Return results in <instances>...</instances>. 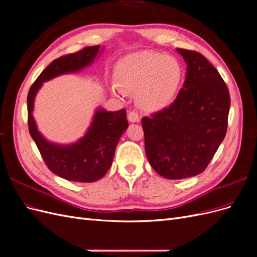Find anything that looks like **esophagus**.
<instances>
[{"instance_id":"esophagus-1","label":"esophagus","mask_w":257,"mask_h":257,"mask_svg":"<svg viewBox=\"0 0 257 257\" xmlns=\"http://www.w3.org/2000/svg\"><path fill=\"white\" fill-rule=\"evenodd\" d=\"M127 119L130 122H139L141 121V118H139V115L136 111H130L127 113Z\"/></svg>"}]
</instances>
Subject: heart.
Returning <instances> with one entry per match:
<instances>
[{"mask_svg": "<svg viewBox=\"0 0 257 257\" xmlns=\"http://www.w3.org/2000/svg\"><path fill=\"white\" fill-rule=\"evenodd\" d=\"M111 90L116 95L136 92V102L148 111H160L172 105L183 81V67L172 56L139 51L121 59L114 67Z\"/></svg>", "mask_w": 257, "mask_h": 257, "instance_id": "b5f03b06", "label": "heart"}]
</instances>
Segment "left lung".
Returning <instances> with one entry per match:
<instances>
[{
    "mask_svg": "<svg viewBox=\"0 0 257 257\" xmlns=\"http://www.w3.org/2000/svg\"><path fill=\"white\" fill-rule=\"evenodd\" d=\"M177 51L186 63L183 88L169 107L142 120L148 161L172 180L204 172L226 135L230 107L216 68L196 51Z\"/></svg>",
    "mask_w": 257,
    "mask_h": 257,
    "instance_id": "1",
    "label": "left lung"
}]
</instances>
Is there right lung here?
<instances>
[{
  "instance_id": "1",
  "label": "right lung",
  "mask_w": 257,
  "mask_h": 257,
  "mask_svg": "<svg viewBox=\"0 0 257 257\" xmlns=\"http://www.w3.org/2000/svg\"><path fill=\"white\" fill-rule=\"evenodd\" d=\"M98 53L99 45L91 46L52 61L37 77L28 94L30 134L48 168L69 181L94 182L105 176L112 164L119 139L128 126L126 111H107L99 107L83 137L74 144L59 145L47 141L37 130L33 116L34 99L44 82L60 75L81 71L93 63Z\"/></svg>"
}]
</instances>
